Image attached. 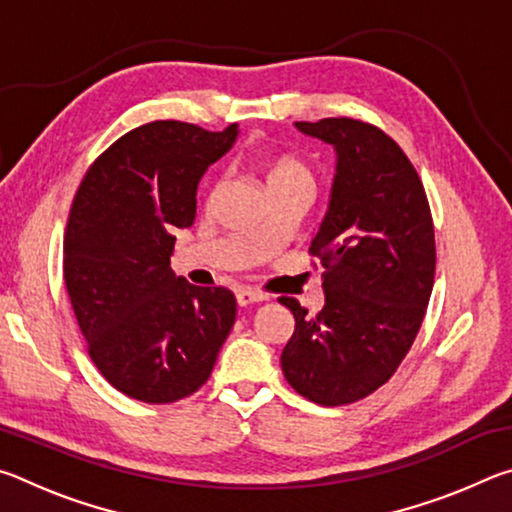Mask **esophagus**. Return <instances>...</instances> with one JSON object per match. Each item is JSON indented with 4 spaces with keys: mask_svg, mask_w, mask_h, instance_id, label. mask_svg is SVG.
Returning a JSON list of instances; mask_svg holds the SVG:
<instances>
[{
    "mask_svg": "<svg viewBox=\"0 0 512 512\" xmlns=\"http://www.w3.org/2000/svg\"><path fill=\"white\" fill-rule=\"evenodd\" d=\"M235 298H237V305L239 307H248V305H255V302H264L266 300L264 293L253 291V289H237Z\"/></svg>",
    "mask_w": 512,
    "mask_h": 512,
    "instance_id": "esophagus-1",
    "label": "esophagus"
}]
</instances>
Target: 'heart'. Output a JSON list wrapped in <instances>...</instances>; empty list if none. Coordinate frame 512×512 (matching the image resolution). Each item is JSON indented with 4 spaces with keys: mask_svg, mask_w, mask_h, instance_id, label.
Masks as SVG:
<instances>
[{
    "mask_svg": "<svg viewBox=\"0 0 512 512\" xmlns=\"http://www.w3.org/2000/svg\"><path fill=\"white\" fill-rule=\"evenodd\" d=\"M277 180H307V183H311V176L298 160L282 158L273 162L271 169H268V183H277Z\"/></svg>",
    "mask_w": 512,
    "mask_h": 512,
    "instance_id": "1",
    "label": "heart"
}]
</instances>
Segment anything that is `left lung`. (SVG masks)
I'll list each match as a JSON object with an SVG mask.
<instances>
[{
  "mask_svg": "<svg viewBox=\"0 0 512 512\" xmlns=\"http://www.w3.org/2000/svg\"><path fill=\"white\" fill-rule=\"evenodd\" d=\"M296 128L332 146L336 167L309 248L325 268V305L311 318L298 300L280 298L296 318L280 363L307 400L341 406L386 384L411 350L433 289L436 239L418 173L386 133L348 117Z\"/></svg>",
  "mask_w": 512,
  "mask_h": 512,
  "instance_id": "obj_1",
  "label": "left lung"
}]
</instances>
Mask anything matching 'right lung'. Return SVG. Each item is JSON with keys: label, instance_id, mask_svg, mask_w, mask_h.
Wrapping results in <instances>:
<instances>
[{"label": "right lung", "instance_id": "obj_1", "mask_svg": "<svg viewBox=\"0 0 512 512\" xmlns=\"http://www.w3.org/2000/svg\"><path fill=\"white\" fill-rule=\"evenodd\" d=\"M237 137V124L210 133L151 121L119 137L74 196L69 300L94 366L133 400L167 404L198 391L235 325V296L178 277L171 255L176 230L196 219L198 183Z\"/></svg>", "mask_w": 512, "mask_h": 512}]
</instances>
